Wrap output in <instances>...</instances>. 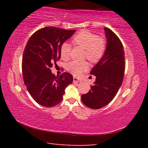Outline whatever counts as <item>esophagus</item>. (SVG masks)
<instances>
[{
	"label": "esophagus",
	"instance_id": "obj_1",
	"mask_svg": "<svg viewBox=\"0 0 148 148\" xmlns=\"http://www.w3.org/2000/svg\"><path fill=\"white\" fill-rule=\"evenodd\" d=\"M79 82V79L77 77H73V82L74 83H77V82Z\"/></svg>",
	"mask_w": 148,
	"mask_h": 148
}]
</instances>
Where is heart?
Instances as JSON below:
<instances>
[{"mask_svg":"<svg viewBox=\"0 0 148 148\" xmlns=\"http://www.w3.org/2000/svg\"><path fill=\"white\" fill-rule=\"evenodd\" d=\"M72 42L75 46H80L85 49L84 57L92 62H97L102 59L106 51V42L105 39L98 35L87 31H82L74 35ZM72 46L67 42H64L60 48L61 57L67 60L70 57ZM66 69L75 76H77L88 69L86 61L79 62L72 61L67 64Z\"/></svg>","mask_w":148,"mask_h":148,"instance_id":"1","label":"heart"}]
</instances>
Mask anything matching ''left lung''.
Wrapping results in <instances>:
<instances>
[{
	"mask_svg": "<svg viewBox=\"0 0 148 148\" xmlns=\"http://www.w3.org/2000/svg\"><path fill=\"white\" fill-rule=\"evenodd\" d=\"M104 31L106 51L90 72L96 79L89 92L82 95V102L92 109L101 108L113 100L121 86L125 74L123 46L113 31L106 27Z\"/></svg>",
	"mask_w": 148,
	"mask_h": 148,
	"instance_id": "8db88e82",
	"label": "left lung"
}]
</instances>
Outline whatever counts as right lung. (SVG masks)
<instances>
[{
  "instance_id": "obj_1",
  "label": "right lung",
  "mask_w": 148,
  "mask_h": 148,
  "mask_svg": "<svg viewBox=\"0 0 148 148\" xmlns=\"http://www.w3.org/2000/svg\"><path fill=\"white\" fill-rule=\"evenodd\" d=\"M75 32L46 27L35 32L27 42L22 61L23 81L30 95L40 105L53 107L60 103L66 87L73 82L70 73L56 76L50 69L61 58L62 44Z\"/></svg>"
}]
</instances>
